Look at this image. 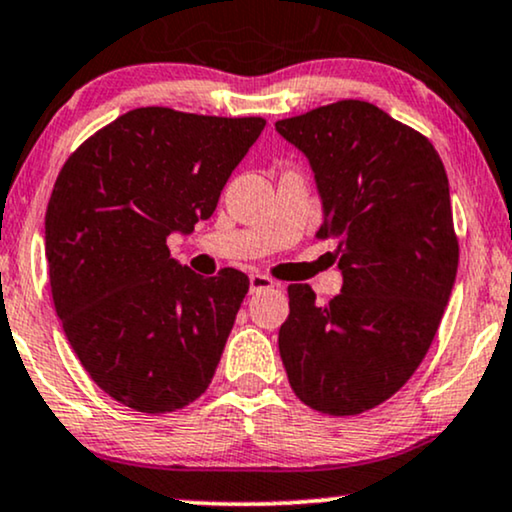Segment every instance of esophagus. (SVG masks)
I'll list each match as a JSON object with an SVG mask.
<instances>
[{
  "instance_id": "esophagus-1",
  "label": "esophagus",
  "mask_w": 512,
  "mask_h": 512,
  "mask_svg": "<svg viewBox=\"0 0 512 512\" xmlns=\"http://www.w3.org/2000/svg\"><path fill=\"white\" fill-rule=\"evenodd\" d=\"M269 288H274V281L269 279V276L264 274H250V293H262V291H269Z\"/></svg>"
}]
</instances>
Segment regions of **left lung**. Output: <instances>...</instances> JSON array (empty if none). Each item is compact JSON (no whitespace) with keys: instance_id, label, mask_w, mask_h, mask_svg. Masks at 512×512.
<instances>
[{"instance_id":"1","label":"left lung","mask_w":512,"mask_h":512,"mask_svg":"<svg viewBox=\"0 0 512 512\" xmlns=\"http://www.w3.org/2000/svg\"><path fill=\"white\" fill-rule=\"evenodd\" d=\"M310 162L319 238L336 240L341 293L288 286L279 353L295 396L360 415L408 381L432 346L458 272L448 176L434 145L379 107L343 100L276 121Z\"/></svg>"}]
</instances>
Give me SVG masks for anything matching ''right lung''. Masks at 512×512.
Returning <instances> with one entry per match:
<instances>
[{
  "label": "right lung",
  "instance_id": "right-lung-1",
  "mask_svg": "<svg viewBox=\"0 0 512 512\" xmlns=\"http://www.w3.org/2000/svg\"><path fill=\"white\" fill-rule=\"evenodd\" d=\"M264 119L140 107L85 140L45 214L54 307L90 379L138 412H174L207 391L248 276L205 279L166 248L217 209Z\"/></svg>",
  "mask_w": 512,
  "mask_h": 512
}]
</instances>
